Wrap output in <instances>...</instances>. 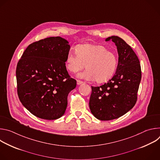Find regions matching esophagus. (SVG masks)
<instances>
[{
	"label": "esophagus",
	"instance_id": "esophagus-1",
	"mask_svg": "<svg viewBox=\"0 0 160 160\" xmlns=\"http://www.w3.org/2000/svg\"><path fill=\"white\" fill-rule=\"evenodd\" d=\"M77 85H81L83 83V82L82 81H80L79 80H77Z\"/></svg>",
	"mask_w": 160,
	"mask_h": 160
}]
</instances>
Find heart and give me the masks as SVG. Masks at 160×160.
<instances>
[{
    "label": "heart",
    "mask_w": 160,
    "mask_h": 160,
    "mask_svg": "<svg viewBox=\"0 0 160 160\" xmlns=\"http://www.w3.org/2000/svg\"><path fill=\"white\" fill-rule=\"evenodd\" d=\"M118 61L116 52L103 45L82 44L77 48L76 54H68L65 65L66 69L73 73L82 70L85 66L87 70L79 74V78L103 83L115 74Z\"/></svg>",
    "instance_id": "b5f03b06"
}]
</instances>
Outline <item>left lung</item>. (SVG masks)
Masks as SVG:
<instances>
[{
  "mask_svg": "<svg viewBox=\"0 0 160 160\" xmlns=\"http://www.w3.org/2000/svg\"><path fill=\"white\" fill-rule=\"evenodd\" d=\"M105 40H111L117 48V70L107 83L91 87L89 100L91 112L103 121L117 119L134 106L141 80L139 60L130 45L118 36L109 37Z\"/></svg>",
  "mask_w": 160,
  "mask_h": 160,
  "instance_id": "8db88e82",
  "label": "left lung"
}]
</instances>
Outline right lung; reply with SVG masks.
I'll return each mask as SVG.
<instances>
[{
  "mask_svg": "<svg viewBox=\"0 0 160 160\" xmlns=\"http://www.w3.org/2000/svg\"><path fill=\"white\" fill-rule=\"evenodd\" d=\"M70 49L62 37L45 38L29 45L18 62L19 99L38 118L56 120L65 112L68 94L77 85L65 66Z\"/></svg>",
  "mask_w": 160,
  "mask_h": 160,
  "instance_id": "add662e5",
  "label": "right lung"
}]
</instances>
